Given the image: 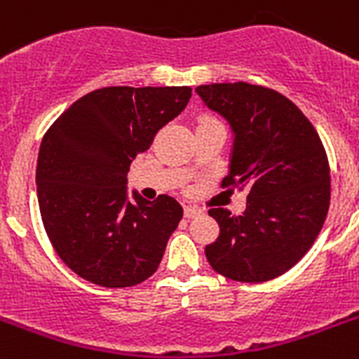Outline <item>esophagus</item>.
I'll list each match as a JSON object with an SVG mask.
<instances>
[{
  "label": "esophagus",
  "instance_id": "obj_1",
  "mask_svg": "<svg viewBox=\"0 0 359 359\" xmlns=\"http://www.w3.org/2000/svg\"><path fill=\"white\" fill-rule=\"evenodd\" d=\"M203 211L200 208H196V205H185V211H183V215H185V219H194V217H198V215H202Z\"/></svg>",
  "mask_w": 359,
  "mask_h": 359
}]
</instances>
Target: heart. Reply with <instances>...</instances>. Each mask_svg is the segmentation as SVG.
<instances>
[{"label": "heart", "mask_w": 359, "mask_h": 359, "mask_svg": "<svg viewBox=\"0 0 359 359\" xmlns=\"http://www.w3.org/2000/svg\"><path fill=\"white\" fill-rule=\"evenodd\" d=\"M202 120H215V118H211V116H203ZM202 120H200V122H202Z\"/></svg>", "instance_id": "1"}]
</instances>
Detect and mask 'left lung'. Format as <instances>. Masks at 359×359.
I'll return each mask as SVG.
<instances>
[{"instance_id": "obj_1", "label": "left lung", "mask_w": 359, "mask_h": 359, "mask_svg": "<svg viewBox=\"0 0 359 359\" xmlns=\"http://www.w3.org/2000/svg\"><path fill=\"white\" fill-rule=\"evenodd\" d=\"M196 93L235 133L224 189H246V209L211 208L220 233L205 246L215 272L261 283L287 272L313 246L330 208V165L319 133L283 94L250 83Z\"/></svg>"}]
</instances>
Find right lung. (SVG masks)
Wrapping results in <instances>:
<instances>
[{
    "label": "right lung",
    "instance_id": "obj_1",
    "mask_svg": "<svg viewBox=\"0 0 359 359\" xmlns=\"http://www.w3.org/2000/svg\"><path fill=\"white\" fill-rule=\"evenodd\" d=\"M191 87H105L50 126L36 161L42 224L57 256L102 287H131L157 271L183 217L176 198L148 202L126 182L135 157L182 113Z\"/></svg>",
    "mask_w": 359,
    "mask_h": 359
}]
</instances>
